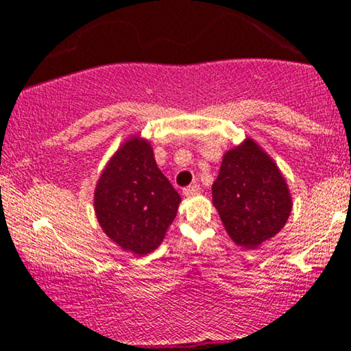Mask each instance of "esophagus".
Returning a JSON list of instances; mask_svg holds the SVG:
<instances>
[{
	"label": "esophagus",
	"mask_w": 351,
	"mask_h": 351,
	"mask_svg": "<svg viewBox=\"0 0 351 351\" xmlns=\"http://www.w3.org/2000/svg\"><path fill=\"white\" fill-rule=\"evenodd\" d=\"M198 192H199L198 184H192V186H187L184 189V195H186V197H193V195H197Z\"/></svg>",
	"instance_id": "34e87169"
}]
</instances>
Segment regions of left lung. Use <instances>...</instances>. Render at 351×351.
<instances>
[{"mask_svg": "<svg viewBox=\"0 0 351 351\" xmlns=\"http://www.w3.org/2000/svg\"><path fill=\"white\" fill-rule=\"evenodd\" d=\"M212 199L230 239L247 249L280 232L293 206L280 170L252 139L224 154Z\"/></svg>", "mask_w": 351, "mask_h": 351, "instance_id": "8db88e82", "label": "left lung"}]
</instances>
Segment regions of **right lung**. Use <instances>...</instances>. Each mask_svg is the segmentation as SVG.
<instances>
[{
    "label": "right lung",
    "mask_w": 351,
    "mask_h": 351,
    "mask_svg": "<svg viewBox=\"0 0 351 351\" xmlns=\"http://www.w3.org/2000/svg\"><path fill=\"white\" fill-rule=\"evenodd\" d=\"M181 197L158 169L150 144L127 141L106 165L94 195L104 232L125 251L156 249L176 217Z\"/></svg>",
    "instance_id": "obj_1"
}]
</instances>
